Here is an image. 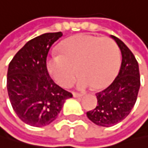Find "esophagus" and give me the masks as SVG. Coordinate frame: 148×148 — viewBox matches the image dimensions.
<instances>
[{
    "label": "esophagus",
    "mask_w": 148,
    "mask_h": 148,
    "mask_svg": "<svg viewBox=\"0 0 148 148\" xmlns=\"http://www.w3.org/2000/svg\"><path fill=\"white\" fill-rule=\"evenodd\" d=\"M73 95L75 98H79V97H82L83 96V94H81V93H77V92H73Z\"/></svg>",
    "instance_id": "obj_1"
}]
</instances>
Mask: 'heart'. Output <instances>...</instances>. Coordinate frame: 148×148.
<instances>
[{
	"mask_svg": "<svg viewBox=\"0 0 148 148\" xmlns=\"http://www.w3.org/2000/svg\"><path fill=\"white\" fill-rule=\"evenodd\" d=\"M60 53L47 58V68L61 87H69L78 71L79 88H104L115 79L120 66L119 47L108 37L75 35L60 45Z\"/></svg>",
	"mask_w": 148,
	"mask_h": 148,
	"instance_id": "heart-1",
	"label": "heart"
}]
</instances>
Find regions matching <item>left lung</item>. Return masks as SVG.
Here are the masks:
<instances>
[{"label":"left lung","mask_w":148,"mask_h":148,"mask_svg":"<svg viewBox=\"0 0 148 148\" xmlns=\"http://www.w3.org/2000/svg\"><path fill=\"white\" fill-rule=\"evenodd\" d=\"M122 54L120 70L112 84L96 93V107L87 112L93 123L110 127L122 121L131 113L136 103L140 88L138 62L129 47L117 37L112 35Z\"/></svg>","instance_id":"obj_1"}]
</instances>
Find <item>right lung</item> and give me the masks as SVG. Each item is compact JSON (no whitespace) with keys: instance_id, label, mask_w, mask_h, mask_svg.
Returning <instances> with one entry per match:
<instances>
[{"instance_id":"obj_1","label":"right lung","mask_w":148,"mask_h":148,"mask_svg":"<svg viewBox=\"0 0 148 148\" xmlns=\"http://www.w3.org/2000/svg\"><path fill=\"white\" fill-rule=\"evenodd\" d=\"M62 32L44 33L29 40L10 61L7 91L17 116L33 127L50 124L60 112L71 92L58 86L47 68L51 45Z\"/></svg>"}]
</instances>
